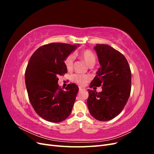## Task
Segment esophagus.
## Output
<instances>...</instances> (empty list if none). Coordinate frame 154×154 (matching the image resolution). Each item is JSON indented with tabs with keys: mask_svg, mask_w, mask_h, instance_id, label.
Segmentation results:
<instances>
[{
	"mask_svg": "<svg viewBox=\"0 0 154 154\" xmlns=\"http://www.w3.org/2000/svg\"><path fill=\"white\" fill-rule=\"evenodd\" d=\"M85 88H82V87H79V91H80V92H82V91H85Z\"/></svg>",
	"mask_w": 154,
	"mask_h": 154,
	"instance_id": "obj_1",
	"label": "esophagus"
}]
</instances>
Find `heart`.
<instances>
[{
  "label": "heart",
  "mask_w": 154,
  "mask_h": 154,
  "mask_svg": "<svg viewBox=\"0 0 154 154\" xmlns=\"http://www.w3.org/2000/svg\"><path fill=\"white\" fill-rule=\"evenodd\" d=\"M80 57L85 61V62L89 67L94 66L96 63V56L91 50L85 49L79 53ZM74 62V55L70 54L64 60V65L68 71H71L73 68ZM73 81L79 85H85L87 82L89 80V77L86 75H81V74H74L72 76Z\"/></svg>",
  "instance_id": "obj_1"
}]
</instances>
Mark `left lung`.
<instances>
[{
  "instance_id": "1",
  "label": "left lung",
  "mask_w": 154,
  "mask_h": 154,
  "mask_svg": "<svg viewBox=\"0 0 154 154\" xmlns=\"http://www.w3.org/2000/svg\"><path fill=\"white\" fill-rule=\"evenodd\" d=\"M100 67L90 85L102 91L88 89L87 106L93 118L101 122L114 118L123 110L131 91V71L123 54L106 44L94 48Z\"/></svg>"
}]
</instances>
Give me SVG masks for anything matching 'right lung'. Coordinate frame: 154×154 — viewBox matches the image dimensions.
I'll return each mask as SVG.
<instances>
[{"label": "right lung", "instance_id": "right-lung-1", "mask_svg": "<svg viewBox=\"0 0 154 154\" xmlns=\"http://www.w3.org/2000/svg\"><path fill=\"white\" fill-rule=\"evenodd\" d=\"M79 45L51 43L41 46L32 54L25 72L30 103L44 119L59 123L71 114L78 87L71 83L62 90L59 75L67 73L64 60Z\"/></svg>", "mask_w": 154, "mask_h": 154}]
</instances>
